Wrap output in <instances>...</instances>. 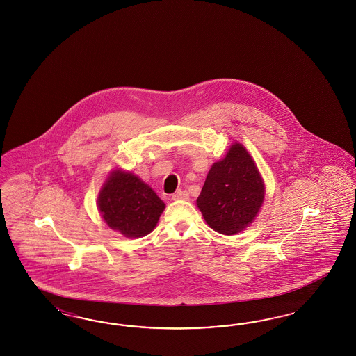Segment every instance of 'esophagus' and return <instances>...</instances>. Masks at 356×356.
Returning <instances> with one entry per match:
<instances>
[{"label":"esophagus","instance_id":"1","mask_svg":"<svg viewBox=\"0 0 356 356\" xmlns=\"http://www.w3.org/2000/svg\"><path fill=\"white\" fill-rule=\"evenodd\" d=\"M172 198L175 201H179V200H184V201H185V200L189 198V194H188L186 191H179V192H176V193L173 194Z\"/></svg>","mask_w":356,"mask_h":356}]
</instances>
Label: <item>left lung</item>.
Returning a JSON list of instances; mask_svg holds the SVG:
<instances>
[{"mask_svg":"<svg viewBox=\"0 0 356 356\" xmlns=\"http://www.w3.org/2000/svg\"><path fill=\"white\" fill-rule=\"evenodd\" d=\"M265 188L248 151L235 143L226 158L213 164L197 200L206 223L223 235H234L253 222Z\"/></svg>","mask_w":356,"mask_h":356,"instance_id":"1","label":"left lung"}]
</instances>
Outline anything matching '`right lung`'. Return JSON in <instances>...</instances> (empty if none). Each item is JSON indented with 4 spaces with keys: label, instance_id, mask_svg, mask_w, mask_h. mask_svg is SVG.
I'll return each instance as SVG.
<instances>
[{
    "label": "right lung",
    "instance_id": "right-lung-1",
    "mask_svg": "<svg viewBox=\"0 0 356 356\" xmlns=\"http://www.w3.org/2000/svg\"><path fill=\"white\" fill-rule=\"evenodd\" d=\"M99 210L108 226L127 237L146 236L156 226L164 202L134 175L116 171L99 194Z\"/></svg>",
    "mask_w": 356,
    "mask_h": 356
}]
</instances>
